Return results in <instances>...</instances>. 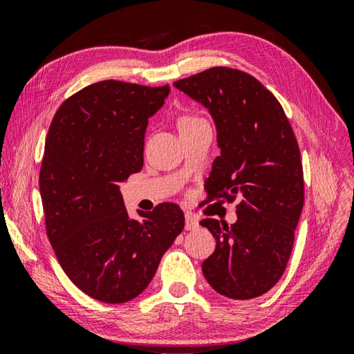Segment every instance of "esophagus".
I'll list each match as a JSON object with an SVG mask.
<instances>
[{"label": "esophagus", "instance_id": "obj_1", "mask_svg": "<svg viewBox=\"0 0 354 354\" xmlns=\"http://www.w3.org/2000/svg\"><path fill=\"white\" fill-rule=\"evenodd\" d=\"M200 226L198 218L195 217L194 214H185V230L187 231H194Z\"/></svg>", "mask_w": 354, "mask_h": 354}]
</instances>
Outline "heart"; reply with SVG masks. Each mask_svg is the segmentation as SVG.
<instances>
[{"instance_id":"1","label":"heart","mask_w":354,"mask_h":354,"mask_svg":"<svg viewBox=\"0 0 354 354\" xmlns=\"http://www.w3.org/2000/svg\"><path fill=\"white\" fill-rule=\"evenodd\" d=\"M205 122V120L196 117V115H185L181 120H179V128H185V127H192V124H196V123H201Z\"/></svg>"}]
</instances>
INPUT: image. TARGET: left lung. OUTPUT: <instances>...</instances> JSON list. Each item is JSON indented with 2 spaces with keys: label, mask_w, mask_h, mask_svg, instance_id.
I'll list each match as a JSON object with an SVG mask.
<instances>
[{
  "label": "left lung",
  "mask_w": 354,
  "mask_h": 354,
  "mask_svg": "<svg viewBox=\"0 0 354 354\" xmlns=\"http://www.w3.org/2000/svg\"><path fill=\"white\" fill-rule=\"evenodd\" d=\"M198 101L217 127L220 156L205 189L212 200L242 198L237 221L205 218L215 251L203 273L215 292L251 299L283 277L304 203L303 164L283 106L245 71L212 67L173 82Z\"/></svg>",
  "instance_id": "8db88e82"
}]
</instances>
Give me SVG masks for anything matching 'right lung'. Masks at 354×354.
Listing matches in <instances>:
<instances>
[{"label": "right lung", "mask_w": 354, "mask_h": 354, "mask_svg": "<svg viewBox=\"0 0 354 354\" xmlns=\"http://www.w3.org/2000/svg\"><path fill=\"white\" fill-rule=\"evenodd\" d=\"M169 92L95 82L65 100L48 129L39 176L46 236L67 277L98 301L140 295L184 230L175 203L131 220L118 189L142 170L148 118Z\"/></svg>", "instance_id": "right-lung-1"}]
</instances>
